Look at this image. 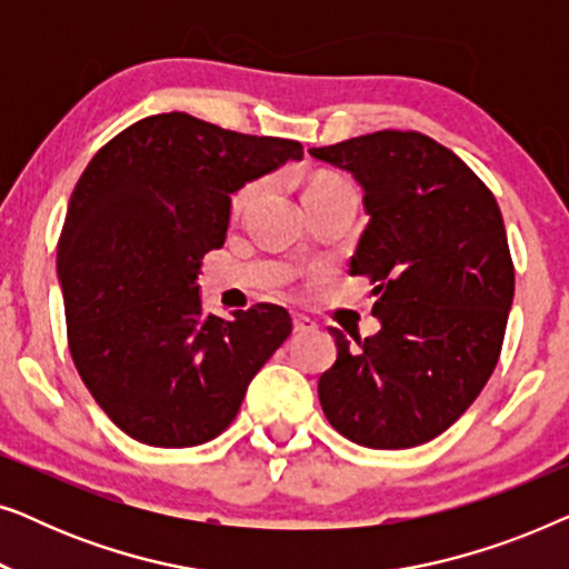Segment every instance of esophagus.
<instances>
[{"label":"esophagus","instance_id":"esophagus-1","mask_svg":"<svg viewBox=\"0 0 569 569\" xmlns=\"http://www.w3.org/2000/svg\"><path fill=\"white\" fill-rule=\"evenodd\" d=\"M292 326H295V331H298V333H306V331H313L316 329V321H313V318L302 316V313H295L292 316Z\"/></svg>","mask_w":569,"mask_h":569}]
</instances>
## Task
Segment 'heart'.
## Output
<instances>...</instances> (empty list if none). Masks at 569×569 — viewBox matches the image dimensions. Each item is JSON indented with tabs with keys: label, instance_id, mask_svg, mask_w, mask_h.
I'll list each match as a JSON object with an SVG mask.
<instances>
[{
	"label": "heart",
	"instance_id": "heart-1",
	"mask_svg": "<svg viewBox=\"0 0 569 569\" xmlns=\"http://www.w3.org/2000/svg\"><path fill=\"white\" fill-rule=\"evenodd\" d=\"M341 186H347V183L341 181V178H337V176H316V178H310V183H308L306 191L341 189ZM256 193H259V183H248V186H243V189H240V191L236 193V199H232V209H236V212H243V209H246L248 204H251V199L256 197Z\"/></svg>",
	"mask_w": 569,
	"mask_h": 569
}]
</instances>
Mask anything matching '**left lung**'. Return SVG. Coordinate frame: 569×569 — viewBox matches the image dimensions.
<instances>
[{
  "label": "left lung",
  "mask_w": 569,
  "mask_h": 569,
  "mask_svg": "<svg viewBox=\"0 0 569 569\" xmlns=\"http://www.w3.org/2000/svg\"><path fill=\"white\" fill-rule=\"evenodd\" d=\"M352 173L370 214L352 274L370 277L376 337L349 341L318 380L323 415L365 448H415L446 432L492 376L516 292L505 222L466 162L419 131L313 147Z\"/></svg>",
  "instance_id": "obj_1"
}]
</instances>
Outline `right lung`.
<instances>
[{
	"label": "right lung",
	"instance_id": "right-lung-1",
	"mask_svg": "<svg viewBox=\"0 0 569 569\" xmlns=\"http://www.w3.org/2000/svg\"><path fill=\"white\" fill-rule=\"evenodd\" d=\"M302 160V144L158 113L113 137L77 181L57 248L69 352L100 409L158 448L212 440L290 337L259 302L201 310V259L224 243L232 193Z\"/></svg>",
	"mask_w": 569,
	"mask_h": 569
}]
</instances>
